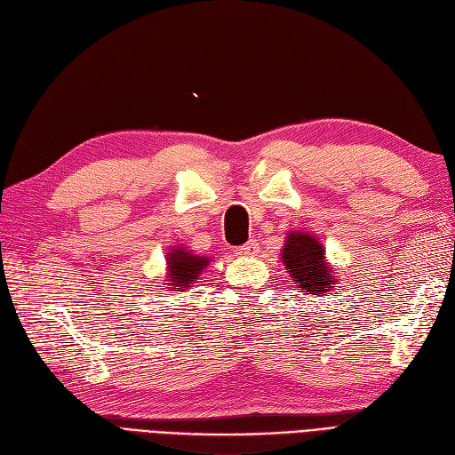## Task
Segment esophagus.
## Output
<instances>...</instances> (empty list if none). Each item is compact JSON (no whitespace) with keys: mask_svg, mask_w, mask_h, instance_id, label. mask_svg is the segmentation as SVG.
I'll list each match as a JSON object with an SVG mask.
<instances>
[{"mask_svg":"<svg viewBox=\"0 0 455 455\" xmlns=\"http://www.w3.org/2000/svg\"><path fill=\"white\" fill-rule=\"evenodd\" d=\"M259 253V243H255V241H249L247 245H243V247H239L237 251H235V255L237 257H241V259H247V257H255Z\"/></svg>","mask_w":455,"mask_h":455,"instance_id":"1","label":"esophagus"}]
</instances>
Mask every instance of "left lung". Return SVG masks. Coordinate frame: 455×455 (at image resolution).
I'll return each instance as SVG.
<instances>
[{"label":"left lung","mask_w":455,"mask_h":455,"mask_svg":"<svg viewBox=\"0 0 455 455\" xmlns=\"http://www.w3.org/2000/svg\"><path fill=\"white\" fill-rule=\"evenodd\" d=\"M281 259L294 291L302 294L326 296L339 283L336 268L326 257V247L308 231H289L281 249Z\"/></svg>","instance_id":"left-lung-1"}]
</instances>
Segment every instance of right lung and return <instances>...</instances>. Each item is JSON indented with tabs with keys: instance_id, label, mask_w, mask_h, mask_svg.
I'll return each instance as SVG.
<instances>
[{
	"instance_id": "1",
	"label": "right lung",
	"mask_w": 455,
	"mask_h": 455,
	"mask_svg": "<svg viewBox=\"0 0 455 455\" xmlns=\"http://www.w3.org/2000/svg\"><path fill=\"white\" fill-rule=\"evenodd\" d=\"M166 268H164V286L171 292H184L198 281V276L204 273L212 263V257H204L188 251L184 245H172L166 251Z\"/></svg>"
}]
</instances>
